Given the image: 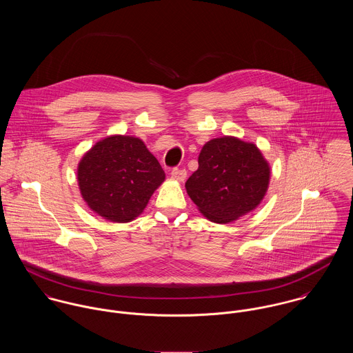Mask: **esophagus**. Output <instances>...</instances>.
I'll return each instance as SVG.
<instances>
[{"label": "esophagus", "instance_id": "obj_1", "mask_svg": "<svg viewBox=\"0 0 353 353\" xmlns=\"http://www.w3.org/2000/svg\"><path fill=\"white\" fill-rule=\"evenodd\" d=\"M186 175H188V172H186L185 168H178V167H175V168H172V171H171V176H172L175 181H179V182H183V181L186 179Z\"/></svg>", "mask_w": 353, "mask_h": 353}]
</instances>
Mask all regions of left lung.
I'll return each mask as SVG.
<instances>
[{
  "mask_svg": "<svg viewBox=\"0 0 353 353\" xmlns=\"http://www.w3.org/2000/svg\"><path fill=\"white\" fill-rule=\"evenodd\" d=\"M269 178V164L254 144L224 136L202 147L199 170L185 186L205 217L227 224L259 205Z\"/></svg>",
  "mask_w": 353,
  "mask_h": 353,
  "instance_id": "1",
  "label": "left lung"
}]
</instances>
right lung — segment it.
<instances>
[{
  "label": "right lung",
  "instance_id": "right-lung-1",
  "mask_svg": "<svg viewBox=\"0 0 353 353\" xmlns=\"http://www.w3.org/2000/svg\"><path fill=\"white\" fill-rule=\"evenodd\" d=\"M164 178L157 159L140 139L130 136H111L97 143L77 170L84 201L115 223H128L141 214Z\"/></svg>",
  "mask_w": 353,
  "mask_h": 353
}]
</instances>
